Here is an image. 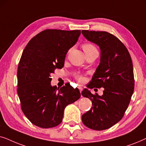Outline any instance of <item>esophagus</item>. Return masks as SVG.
<instances>
[{"label": "esophagus", "mask_w": 146, "mask_h": 146, "mask_svg": "<svg viewBox=\"0 0 146 146\" xmlns=\"http://www.w3.org/2000/svg\"><path fill=\"white\" fill-rule=\"evenodd\" d=\"M78 89H79V90H80V93H81L82 91V88L81 86H78Z\"/></svg>", "instance_id": "34e87169"}]
</instances>
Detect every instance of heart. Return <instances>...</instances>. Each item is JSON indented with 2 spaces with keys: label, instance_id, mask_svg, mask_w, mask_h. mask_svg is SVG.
Masks as SVG:
<instances>
[{
  "label": "heart",
  "instance_id": "heart-1",
  "mask_svg": "<svg viewBox=\"0 0 146 146\" xmlns=\"http://www.w3.org/2000/svg\"><path fill=\"white\" fill-rule=\"evenodd\" d=\"M82 48L83 50L84 51L86 54H89L92 52H94L95 51H98L96 48L95 47V46L92 44L90 43H84L82 44ZM76 78L78 81L79 82H82L84 80V76L82 74H78L76 75Z\"/></svg>",
  "mask_w": 146,
  "mask_h": 146
}]
</instances>
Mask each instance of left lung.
Masks as SVG:
<instances>
[{"instance_id":"left-lung-1","label":"left lung","mask_w":146,"mask_h":146,"mask_svg":"<svg viewBox=\"0 0 146 146\" xmlns=\"http://www.w3.org/2000/svg\"><path fill=\"white\" fill-rule=\"evenodd\" d=\"M88 40L101 50L100 63L88 87L104 88L103 95L93 94L88 89L82 92L92 102L84 113V124L94 130L108 129L120 121L134 90L132 60L125 45L114 35L105 31H82Z\"/></svg>"}]
</instances>
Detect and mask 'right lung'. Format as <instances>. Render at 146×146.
Returning <instances> with one entry per match:
<instances>
[{
  "label": "right lung",
  "mask_w": 146,
  "mask_h": 146,
  "mask_svg": "<svg viewBox=\"0 0 146 146\" xmlns=\"http://www.w3.org/2000/svg\"><path fill=\"white\" fill-rule=\"evenodd\" d=\"M80 30L46 29L29 42L18 66V88L24 114L42 128L62 122L64 108L80 98L79 90L70 84L52 86L50 75L64 64L68 50L76 43Z\"/></svg>",
  "instance_id": "right-lung-1"
}]
</instances>
